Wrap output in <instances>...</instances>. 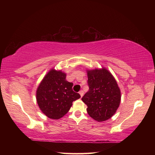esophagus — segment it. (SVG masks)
<instances>
[{
    "label": "esophagus",
    "mask_w": 155,
    "mask_h": 155,
    "mask_svg": "<svg viewBox=\"0 0 155 155\" xmlns=\"http://www.w3.org/2000/svg\"><path fill=\"white\" fill-rule=\"evenodd\" d=\"M79 94H80V95H81V97H83V94H84V92H83V91H79Z\"/></svg>",
    "instance_id": "obj_1"
}]
</instances>
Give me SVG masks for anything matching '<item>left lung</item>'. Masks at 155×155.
Returning <instances> with one entry per match:
<instances>
[{
    "label": "left lung",
    "instance_id": "left-lung-1",
    "mask_svg": "<svg viewBox=\"0 0 155 155\" xmlns=\"http://www.w3.org/2000/svg\"><path fill=\"white\" fill-rule=\"evenodd\" d=\"M89 90L82 98L87 113L95 120L104 121L113 116L120 103V91L115 78L105 68L88 70Z\"/></svg>",
    "mask_w": 155,
    "mask_h": 155
}]
</instances>
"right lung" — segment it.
<instances>
[{"label":"right lung","mask_w":155,"mask_h":155,"mask_svg":"<svg viewBox=\"0 0 155 155\" xmlns=\"http://www.w3.org/2000/svg\"><path fill=\"white\" fill-rule=\"evenodd\" d=\"M73 83L66 80V74L51 69L37 90V101L41 111L52 119H59L67 114L72 102L81 95L72 91Z\"/></svg>","instance_id":"add662e5"}]
</instances>
